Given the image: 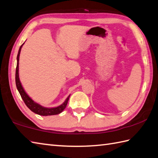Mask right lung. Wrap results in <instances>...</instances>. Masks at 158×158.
<instances>
[{"label":"right lung","mask_w":158,"mask_h":158,"mask_svg":"<svg viewBox=\"0 0 158 158\" xmlns=\"http://www.w3.org/2000/svg\"><path fill=\"white\" fill-rule=\"evenodd\" d=\"M24 43L21 45V46L19 48V51H18V53L17 55V66H16V70H15V84H16V87L18 92L21 96L22 98L24 101V103L26 104V106L29 108V109L32 111L33 112L37 114H39V115L41 116H51V115H56V114H60L61 112H63V110L66 108L68 101L69 100L70 95L68 97L66 100L64 101L63 104H61V106L56 107H52V108H47L42 107L39 105L38 103H36L35 102H34L31 98L27 94L24 90L23 86L21 85V83L19 79V75H18V64H19V57H20V51L22 48V46H23Z\"/></svg>","instance_id":"obj_1"}]
</instances>
